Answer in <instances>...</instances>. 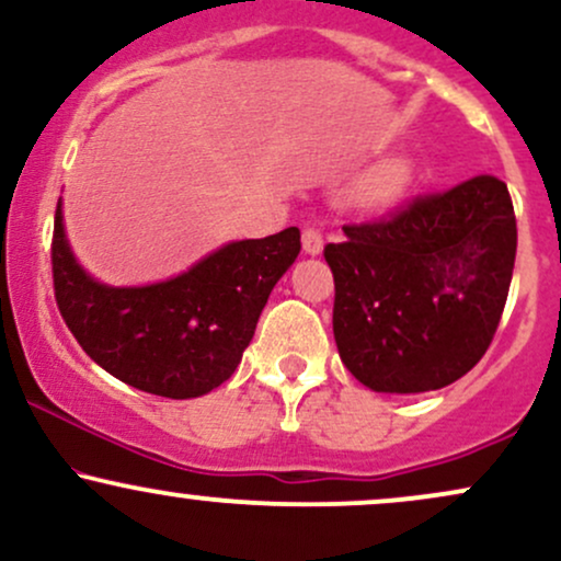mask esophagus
Instances as JSON below:
<instances>
[{
	"label": "esophagus",
	"mask_w": 561,
	"mask_h": 561,
	"mask_svg": "<svg viewBox=\"0 0 561 561\" xmlns=\"http://www.w3.org/2000/svg\"><path fill=\"white\" fill-rule=\"evenodd\" d=\"M321 248H324V237H321V231L317 227L302 229V250H306L308 255H319Z\"/></svg>",
	"instance_id": "obj_1"
}]
</instances>
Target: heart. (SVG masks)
<instances>
[{
  "label": "heart",
  "mask_w": 561,
  "mask_h": 561,
  "mask_svg": "<svg viewBox=\"0 0 561 561\" xmlns=\"http://www.w3.org/2000/svg\"><path fill=\"white\" fill-rule=\"evenodd\" d=\"M409 179H411L409 163H403V160H392V163L382 165V169L375 171L369 179H366L362 190V203L369 205V208H379V205L392 203V199L409 186Z\"/></svg>",
  "instance_id": "heart-1"
}]
</instances>
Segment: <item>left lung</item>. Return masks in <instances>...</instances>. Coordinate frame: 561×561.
<instances>
[{
	"mask_svg": "<svg viewBox=\"0 0 561 561\" xmlns=\"http://www.w3.org/2000/svg\"><path fill=\"white\" fill-rule=\"evenodd\" d=\"M324 248L334 343L377 392H427L485 356L512 285L517 218L491 173L345 224Z\"/></svg>",
	"mask_w": 561,
	"mask_h": 561,
	"instance_id": "1",
	"label": "left lung"
}]
</instances>
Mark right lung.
Listing matches in <instances>:
<instances>
[{
  "instance_id": "right-lung-1",
  "label": "right lung",
  "mask_w": 561,
  "mask_h": 561,
  "mask_svg": "<svg viewBox=\"0 0 561 561\" xmlns=\"http://www.w3.org/2000/svg\"><path fill=\"white\" fill-rule=\"evenodd\" d=\"M300 253V229L229 242L190 272L147 287L94 282L70 253L57 203L55 300L87 356L131 388L197 398L234 375L279 276Z\"/></svg>"
}]
</instances>
